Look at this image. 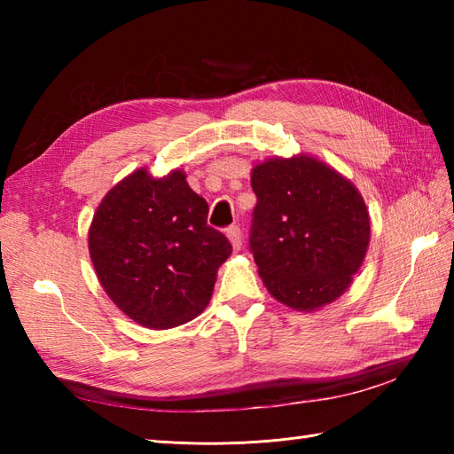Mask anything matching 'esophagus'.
Masks as SVG:
<instances>
[{
	"label": "esophagus",
	"mask_w": 454,
	"mask_h": 454,
	"mask_svg": "<svg viewBox=\"0 0 454 454\" xmlns=\"http://www.w3.org/2000/svg\"><path fill=\"white\" fill-rule=\"evenodd\" d=\"M226 236L230 239V244H232V247L238 252V249L242 247V230H239L238 224H234L226 230Z\"/></svg>",
	"instance_id": "obj_1"
}]
</instances>
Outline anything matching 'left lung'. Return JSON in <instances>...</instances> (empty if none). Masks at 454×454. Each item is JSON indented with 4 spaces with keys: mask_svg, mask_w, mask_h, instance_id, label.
Segmentation results:
<instances>
[{
    "mask_svg": "<svg viewBox=\"0 0 454 454\" xmlns=\"http://www.w3.org/2000/svg\"><path fill=\"white\" fill-rule=\"evenodd\" d=\"M252 189L257 205L249 246L269 294L301 312L337 301L371 242L361 192L308 153L257 163Z\"/></svg>",
    "mask_w": 454,
    "mask_h": 454,
    "instance_id": "left-lung-1",
    "label": "left lung"
}]
</instances>
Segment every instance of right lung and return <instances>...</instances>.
Returning <instances> with one entry per match:
<instances>
[{
    "instance_id": "add662e5",
    "label": "right lung",
    "mask_w": 454,
    "mask_h": 454,
    "mask_svg": "<svg viewBox=\"0 0 454 454\" xmlns=\"http://www.w3.org/2000/svg\"><path fill=\"white\" fill-rule=\"evenodd\" d=\"M185 171L153 177L132 171L99 202L90 226V257L103 291L130 320L169 330L210 302L218 267L232 254L207 224V200Z\"/></svg>"
}]
</instances>
